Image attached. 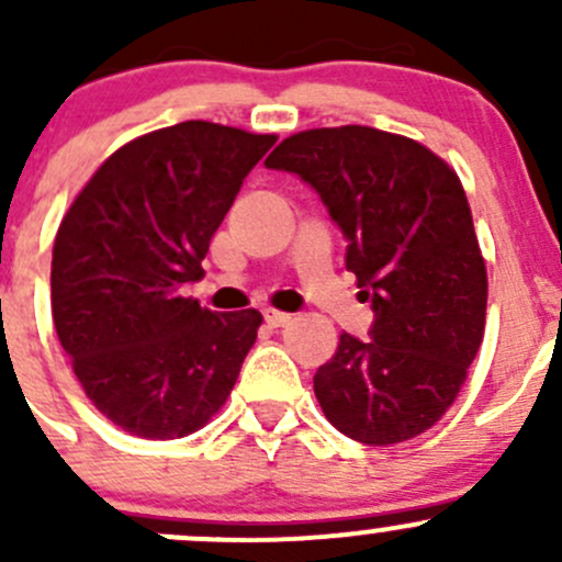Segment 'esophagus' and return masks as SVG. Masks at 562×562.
Here are the masks:
<instances>
[{
  "instance_id": "1",
  "label": "esophagus",
  "mask_w": 562,
  "mask_h": 562,
  "mask_svg": "<svg viewBox=\"0 0 562 562\" xmlns=\"http://www.w3.org/2000/svg\"><path fill=\"white\" fill-rule=\"evenodd\" d=\"M288 321H291V313H280V310H266V323H269L271 328L285 326Z\"/></svg>"
}]
</instances>
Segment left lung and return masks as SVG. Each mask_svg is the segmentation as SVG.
<instances>
[{
    "mask_svg": "<svg viewBox=\"0 0 562 562\" xmlns=\"http://www.w3.org/2000/svg\"><path fill=\"white\" fill-rule=\"evenodd\" d=\"M266 166L321 192L375 310L372 339L342 331L315 372L323 416L367 446L427 432L454 405L486 326V263L457 171L418 140L361 124L291 135Z\"/></svg>",
    "mask_w": 562,
    "mask_h": 562,
    "instance_id": "1",
    "label": "left lung"
}]
</instances>
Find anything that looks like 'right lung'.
<instances>
[{"label":"right lung","mask_w":562,"mask_h":562,"mask_svg":"<svg viewBox=\"0 0 562 562\" xmlns=\"http://www.w3.org/2000/svg\"><path fill=\"white\" fill-rule=\"evenodd\" d=\"M277 135L181 122L119 146L61 217L50 313L72 372L111 424L146 440L198 432L225 405L258 337V310L212 313L214 231Z\"/></svg>","instance_id":"right-lung-1"}]
</instances>
